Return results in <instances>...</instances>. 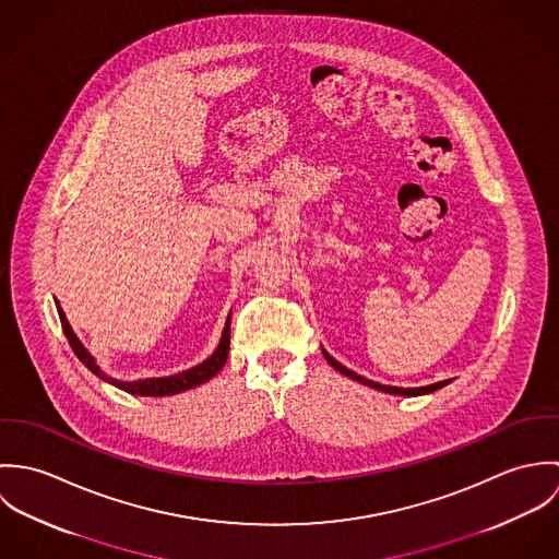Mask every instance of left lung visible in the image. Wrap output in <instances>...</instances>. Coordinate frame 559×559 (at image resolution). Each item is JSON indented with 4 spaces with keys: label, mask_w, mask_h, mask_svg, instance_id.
I'll list each match as a JSON object with an SVG mask.
<instances>
[{
    "label": "left lung",
    "mask_w": 559,
    "mask_h": 559,
    "mask_svg": "<svg viewBox=\"0 0 559 559\" xmlns=\"http://www.w3.org/2000/svg\"><path fill=\"white\" fill-rule=\"evenodd\" d=\"M322 355H324V359L340 372V374H344V377H348V379H353V381H357V383H361V385H368V388H372V390H379V392H385V394H394V396H424V394H432V392H437V390H441L443 385H448V383H452V379H448V381H439V383H432V385H426V388H392V385H381V383H374V381H370V379H366V377H359L357 372H353V370H348L346 366H342L340 361H335L324 348H322Z\"/></svg>",
    "instance_id": "obj_1"
}]
</instances>
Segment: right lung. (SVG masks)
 Wrapping results in <instances>:
<instances>
[{
  "label": "right lung",
  "mask_w": 559,
  "mask_h": 559,
  "mask_svg": "<svg viewBox=\"0 0 559 559\" xmlns=\"http://www.w3.org/2000/svg\"><path fill=\"white\" fill-rule=\"evenodd\" d=\"M56 308H58V314H60V322H62V329H64V335L73 348V353L80 357L81 364L92 372L96 374L100 381L127 392V394H133V396H153V399H159V396H174V394H180V392H187L191 388H198L202 383H206L209 379H213L226 364L228 359V353H230V319H233V312L228 314L226 324H224V331H222V340L217 344V348L213 350V355L209 359H204L202 364L189 368V370H182L178 374H171V377H157V379H138V381H122V379H114L109 377L94 359V355L83 346L78 333L73 331L71 322L67 319L64 310L60 308V301L56 299Z\"/></svg>",
  "instance_id": "1"
}]
</instances>
